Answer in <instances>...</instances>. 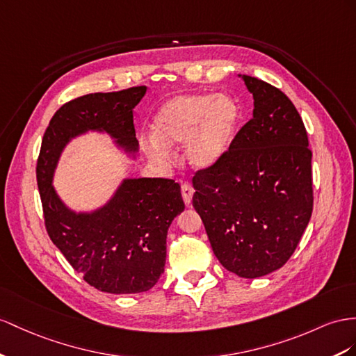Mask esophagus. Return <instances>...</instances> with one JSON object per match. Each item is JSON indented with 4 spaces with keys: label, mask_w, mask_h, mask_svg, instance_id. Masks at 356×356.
<instances>
[{
    "label": "esophagus",
    "mask_w": 356,
    "mask_h": 356,
    "mask_svg": "<svg viewBox=\"0 0 356 356\" xmlns=\"http://www.w3.org/2000/svg\"><path fill=\"white\" fill-rule=\"evenodd\" d=\"M181 189V197H184V202L185 204H191V202H193V195H194V188L191 186L189 184H181L180 186Z\"/></svg>",
    "instance_id": "esophagus-1"
}]
</instances>
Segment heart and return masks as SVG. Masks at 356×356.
Returning a JSON list of instances; mask_svg holds the SVG:
<instances>
[{"mask_svg": "<svg viewBox=\"0 0 356 356\" xmlns=\"http://www.w3.org/2000/svg\"><path fill=\"white\" fill-rule=\"evenodd\" d=\"M239 108L227 95L189 93L168 99L153 120L152 156L165 159L170 147L186 143V156L197 168H211L233 143Z\"/></svg>", "mask_w": 356, "mask_h": 356, "instance_id": "b5f03b06", "label": "heart"}]
</instances>
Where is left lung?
<instances>
[{
    "mask_svg": "<svg viewBox=\"0 0 356 356\" xmlns=\"http://www.w3.org/2000/svg\"><path fill=\"white\" fill-rule=\"evenodd\" d=\"M252 118L216 165L193 177V206L221 265L242 278L280 269L313 212L312 150L302 118L277 87L242 75Z\"/></svg>",
    "mask_w": 356,
    "mask_h": 356,
    "instance_id": "left-lung-1",
    "label": "left lung"
}]
</instances>
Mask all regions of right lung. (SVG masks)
Listing matches in <instances>:
<instances>
[{
	"instance_id": "right-lung-1",
	"label": "right lung",
	"mask_w": 356,
	"mask_h": 356,
	"mask_svg": "<svg viewBox=\"0 0 356 356\" xmlns=\"http://www.w3.org/2000/svg\"><path fill=\"white\" fill-rule=\"evenodd\" d=\"M147 87L91 93L63 105L44 131L35 167L44 227L86 282L106 293H141L156 284L167 257V232L184 212L180 186L171 179H126L114 197L93 213L63 204L52 175L63 147L87 131H105L135 152L134 108Z\"/></svg>"
}]
</instances>
